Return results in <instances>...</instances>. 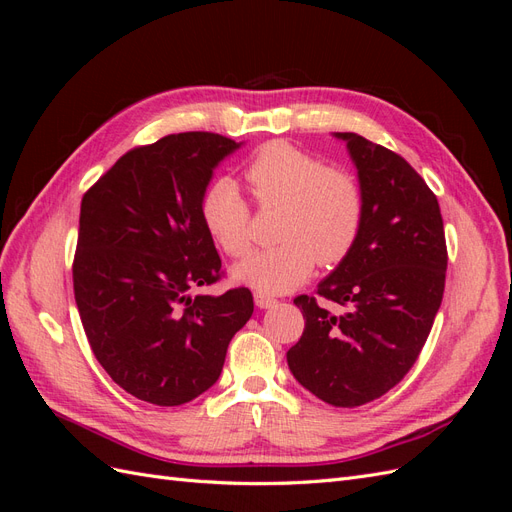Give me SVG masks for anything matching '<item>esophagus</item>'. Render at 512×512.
I'll use <instances>...</instances> for the list:
<instances>
[{"instance_id":"obj_1","label":"esophagus","mask_w":512,"mask_h":512,"mask_svg":"<svg viewBox=\"0 0 512 512\" xmlns=\"http://www.w3.org/2000/svg\"><path fill=\"white\" fill-rule=\"evenodd\" d=\"M254 301L260 309H269V307L277 305V299L269 297V294H262V292H254Z\"/></svg>"}]
</instances>
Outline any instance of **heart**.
Here are the masks:
<instances>
[{
    "mask_svg": "<svg viewBox=\"0 0 512 512\" xmlns=\"http://www.w3.org/2000/svg\"><path fill=\"white\" fill-rule=\"evenodd\" d=\"M243 175L260 207H282L277 243L256 252L235 280L262 294H280L303 284L316 262L333 267L359 239L363 226L361 185L342 168H327L312 153L284 141L254 151ZM200 220L209 237L230 258L252 250V211L237 183L220 177L200 196Z\"/></svg>",
    "mask_w": 512,
    "mask_h": 512,
    "instance_id": "obj_1",
    "label": "heart"
}]
</instances>
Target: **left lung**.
Masks as SVG:
<instances>
[{
	"label": "left lung",
	"instance_id": "1",
	"mask_svg": "<svg viewBox=\"0 0 512 512\" xmlns=\"http://www.w3.org/2000/svg\"><path fill=\"white\" fill-rule=\"evenodd\" d=\"M359 170L363 226L352 252L294 299L305 329L288 352L301 386L335 408L369 404L404 380L433 327L446 280L438 198L395 151L354 132H335Z\"/></svg>",
	"mask_w": 512,
	"mask_h": 512
}]
</instances>
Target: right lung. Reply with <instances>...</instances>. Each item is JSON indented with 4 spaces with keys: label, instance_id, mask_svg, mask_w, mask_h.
<instances>
[{
    "label": "right lung",
    "instance_id": "add662e5",
    "mask_svg": "<svg viewBox=\"0 0 512 512\" xmlns=\"http://www.w3.org/2000/svg\"><path fill=\"white\" fill-rule=\"evenodd\" d=\"M239 147L213 132L168 134L130 149L83 196L76 307L106 374L147 404L181 406L211 389L254 312L247 288L190 294L224 275L198 205Z\"/></svg>",
    "mask_w": 512,
    "mask_h": 512
}]
</instances>
